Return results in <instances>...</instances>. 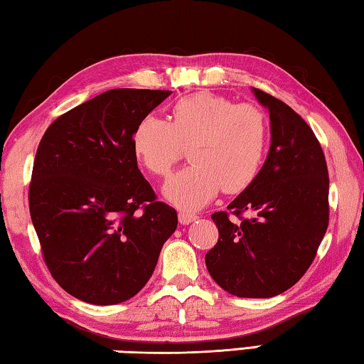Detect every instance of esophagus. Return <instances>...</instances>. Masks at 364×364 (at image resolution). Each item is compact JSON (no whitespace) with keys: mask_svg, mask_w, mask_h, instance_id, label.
Segmentation results:
<instances>
[{"mask_svg":"<svg viewBox=\"0 0 364 364\" xmlns=\"http://www.w3.org/2000/svg\"><path fill=\"white\" fill-rule=\"evenodd\" d=\"M198 219V215L195 213H190L186 211V209H182V211H178V222H181L182 225H187V224H192L193 220Z\"/></svg>","mask_w":364,"mask_h":364,"instance_id":"34e87169","label":"esophagus"}]
</instances>
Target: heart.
Returning <instances> with one entry per match:
<instances>
[{
  "instance_id": "b5f03b06",
  "label": "heart",
  "mask_w": 364,
  "mask_h": 364,
  "mask_svg": "<svg viewBox=\"0 0 364 364\" xmlns=\"http://www.w3.org/2000/svg\"><path fill=\"white\" fill-rule=\"evenodd\" d=\"M270 142L262 108L225 95L195 92L171 105L169 121L145 117L132 132V149L153 176L168 174L190 145L192 159L171 178L166 195L178 206L206 205L222 188L240 193L256 181Z\"/></svg>"
}]
</instances>
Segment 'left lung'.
<instances>
[{
  "mask_svg": "<svg viewBox=\"0 0 364 364\" xmlns=\"http://www.w3.org/2000/svg\"><path fill=\"white\" fill-rule=\"evenodd\" d=\"M272 145L250 187L211 218L219 240L206 254L209 275L237 297L267 299L289 289L314 262L329 224V176L320 142L289 105L260 89ZM251 212V220L242 218Z\"/></svg>",
  "mask_w": 364,
  "mask_h": 364,
  "instance_id": "1",
  "label": "left lung"
}]
</instances>
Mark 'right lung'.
<instances>
[{
    "mask_svg": "<svg viewBox=\"0 0 364 364\" xmlns=\"http://www.w3.org/2000/svg\"><path fill=\"white\" fill-rule=\"evenodd\" d=\"M112 89L54 119L31 171L28 206L43 259L62 289L94 305L137 294L177 227L137 168L132 132L168 97Z\"/></svg>",
    "mask_w": 364,
    "mask_h": 364,
    "instance_id": "1",
    "label": "right lung"
}]
</instances>
